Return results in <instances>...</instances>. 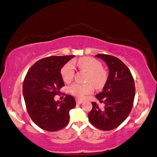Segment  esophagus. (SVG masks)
<instances>
[{"instance_id":"obj_1","label":"esophagus","mask_w":157,"mask_h":157,"mask_svg":"<svg viewBox=\"0 0 157 157\" xmlns=\"http://www.w3.org/2000/svg\"><path fill=\"white\" fill-rule=\"evenodd\" d=\"M83 102H84V101H82V100L76 99V103H77V104H82Z\"/></svg>"}]
</instances>
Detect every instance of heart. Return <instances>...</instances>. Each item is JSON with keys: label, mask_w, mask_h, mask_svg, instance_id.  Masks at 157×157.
<instances>
[{"label": "heart", "mask_w": 157, "mask_h": 157, "mask_svg": "<svg viewBox=\"0 0 157 157\" xmlns=\"http://www.w3.org/2000/svg\"><path fill=\"white\" fill-rule=\"evenodd\" d=\"M78 65L79 69L88 72L86 81L92 82L95 88H101L105 85L107 75L105 70L101 68V63L97 60L91 57H83L78 60ZM74 74L75 70L71 62L67 63L61 70L63 80L66 83L71 81ZM90 82L86 84L74 83L69 86V91L77 97L83 98L86 94H91L94 90V86Z\"/></svg>", "instance_id": "1"}]
</instances>
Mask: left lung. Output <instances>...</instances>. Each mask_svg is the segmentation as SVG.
<instances>
[{
  "instance_id": "left-lung-1",
  "label": "left lung",
  "mask_w": 157,
  "mask_h": 157,
  "mask_svg": "<svg viewBox=\"0 0 157 157\" xmlns=\"http://www.w3.org/2000/svg\"><path fill=\"white\" fill-rule=\"evenodd\" d=\"M96 57L104 61L109 68V76L102 91L96 95L104 100V109L92 102V109L88 119L92 125L109 131L117 128L131 112L135 97V84L131 72L119 59L111 55L98 54Z\"/></svg>"
}]
</instances>
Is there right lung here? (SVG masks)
<instances>
[{"label": "right lung", "instance_id": "right-lung-1", "mask_svg": "<svg viewBox=\"0 0 157 157\" xmlns=\"http://www.w3.org/2000/svg\"><path fill=\"white\" fill-rule=\"evenodd\" d=\"M74 56H51L39 60L29 69L23 81V95L28 114L46 131L65 128L69 122V111L76 105L71 95H66L61 102L54 99L65 85L61 70Z\"/></svg>", "mask_w": 157, "mask_h": 157}]
</instances>
